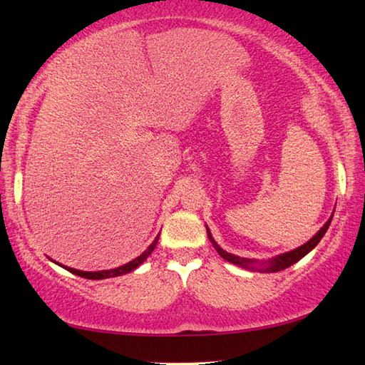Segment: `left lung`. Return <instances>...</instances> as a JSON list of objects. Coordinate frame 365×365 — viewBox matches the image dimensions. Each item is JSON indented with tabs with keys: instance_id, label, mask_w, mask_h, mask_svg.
I'll list each match as a JSON object with an SVG mask.
<instances>
[{
	"instance_id": "obj_1",
	"label": "left lung",
	"mask_w": 365,
	"mask_h": 365,
	"mask_svg": "<svg viewBox=\"0 0 365 365\" xmlns=\"http://www.w3.org/2000/svg\"><path fill=\"white\" fill-rule=\"evenodd\" d=\"M330 222H332V217L329 218V220L326 222V225H324V227L319 231H317V233L313 237H311V240L307 244H303V246L297 247V249L290 250V252H286V254H281V255H277L274 258H271V260H268V262H262L260 263L262 268H257L255 267V264L258 263L257 260H250V258H242V257H236L233 254H228V252H225L214 241V237H212L209 228H207V236H209L210 242L214 244V247L218 252V255H220L222 258H225V260H227V262L233 263V264H240V267L247 268V269H258V271H268V273H276V271H282V269H286L289 267H292L294 263H297L298 260H302L304 255L309 254V252L313 250L317 246V244H319V241L322 240V236L326 235V231L330 227Z\"/></svg>"
}]
</instances>
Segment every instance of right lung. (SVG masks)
<instances>
[{
	"mask_svg": "<svg viewBox=\"0 0 365 365\" xmlns=\"http://www.w3.org/2000/svg\"><path fill=\"white\" fill-rule=\"evenodd\" d=\"M158 240H160V235H158L155 237V241L150 244V247L143 252L142 255H138L137 258H134V260L123 264V267H118V268H113V269H103V271H79V269H75V268H68V267H63V264H61V267H63L67 271H70V273L76 274V276H81V277H86V279H107V277H116V276H121V274H128L130 273V271H134L137 267H140V264L147 260V257L151 254V252L155 250L156 244H158Z\"/></svg>",
	"mask_w": 365,
	"mask_h": 365,
	"instance_id": "1",
	"label": "right lung"
}]
</instances>
